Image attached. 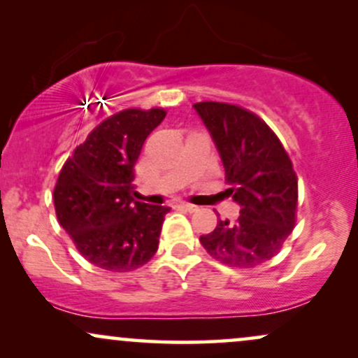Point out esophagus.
<instances>
[{
    "label": "esophagus",
    "mask_w": 358,
    "mask_h": 358,
    "mask_svg": "<svg viewBox=\"0 0 358 358\" xmlns=\"http://www.w3.org/2000/svg\"><path fill=\"white\" fill-rule=\"evenodd\" d=\"M180 207H182L183 210H187V212H196V210H199V207H196V205H192V203H187V202L180 203Z\"/></svg>",
    "instance_id": "obj_1"
}]
</instances>
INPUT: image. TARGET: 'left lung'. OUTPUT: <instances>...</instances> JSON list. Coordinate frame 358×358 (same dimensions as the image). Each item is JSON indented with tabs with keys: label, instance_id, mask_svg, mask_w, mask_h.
<instances>
[{
	"label": "left lung",
	"instance_id": "8db88e82",
	"mask_svg": "<svg viewBox=\"0 0 358 358\" xmlns=\"http://www.w3.org/2000/svg\"><path fill=\"white\" fill-rule=\"evenodd\" d=\"M193 109L210 133L225 170V190L241 207L236 222L217 220L200 242L222 264L249 269L269 261L294 229L298 178L276 134L250 110L224 102Z\"/></svg>",
	"mask_w": 358,
	"mask_h": 358
}]
</instances>
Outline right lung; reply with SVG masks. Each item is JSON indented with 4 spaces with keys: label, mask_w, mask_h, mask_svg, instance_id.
I'll return each instance as SVG.
<instances>
[{
    "label": "right lung",
    "mask_w": 358,
    "mask_h": 358,
    "mask_svg": "<svg viewBox=\"0 0 358 358\" xmlns=\"http://www.w3.org/2000/svg\"><path fill=\"white\" fill-rule=\"evenodd\" d=\"M163 109H126L102 121L62 168L57 219L79 252L97 268L126 273L158 250L168 207L134 200V165Z\"/></svg>",
    "instance_id": "obj_1"
}]
</instances>
